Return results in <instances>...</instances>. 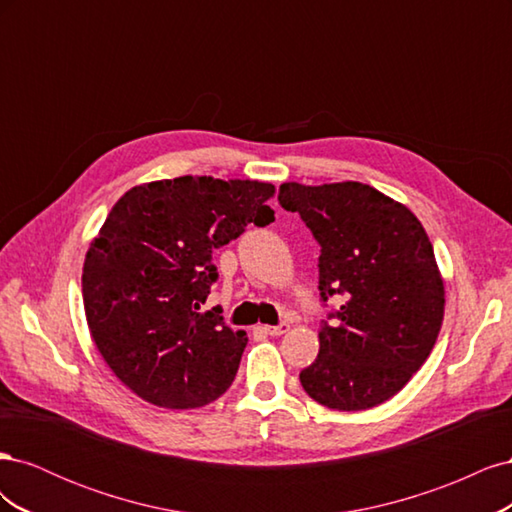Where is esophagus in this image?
I'll use <instances>...</instances> for the list:
<instances>
[{
    "instance_id": "34e87169",
    "label": "esophagus",
    "mask_w": 512,
    "mask_h": 512,
    "mask_svg": "<svg viewBox=\"0 0 512 512\" xmlns=\"http://www.w3.org/2000/svg\"><path fill=\"white\" fill-rule=\"evenodd\" d=\"M288 329H290V324H286V322L277 324V327H265V331H267L269 335H273V337H277V335H284Z\"/></svg>"
}]
</instances>
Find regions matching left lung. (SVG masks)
Listing matches in <instances>:
<instances>
[{
    "label": "left lung",
    "instance_id": "8db88e82",
    "mask_svg": "<svg viewBox=\"0 0 512 512\" xmlns=\"http://www.w3.org/2000/svg\"><path fill=\"white\" fill-rule=\"evenodd\" d=\"M277 198L320 243L322 301L346 299L318 331L320 352L299 376L305 393L344 412L384 404L427 361L444 318V282L423 224L359 181H290Z\"/></svg>",
    "mask_w": 512,
    "mask_h": 512
}]
</instances>
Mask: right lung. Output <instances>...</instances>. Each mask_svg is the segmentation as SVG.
I'll list each match as a JSON object with an SVG mask.
<instances>
[{
	"label": "right lung",
	"mask_w": 512,
	"mask_h": 512,
	"mask_svg": "<svg viewBox=\"0 0 512 512\" xmlns=\"http://www.w3.org/2000/svg\"><path fill=\"white\" fill-rule=\"evenodd\" d=\"M273 194L262 181L185 175L117 200L85 256L83 303L96 348L132 393L170 410L226 393L247 335L222 309L203 312L218 280L211 254L247 224H271Z\"/></svg>",
	"instance_id": "right-lung-1"
}]
</instances>
